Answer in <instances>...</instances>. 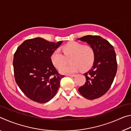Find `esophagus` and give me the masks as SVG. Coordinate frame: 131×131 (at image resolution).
Listing matches in <instances>:
<instances>
[{
    "mask_svg": "<svg viewBox=\"0 0 131 131\" xmlns=\"http://www.w3.org/2000/svg\"><path fill=\"white\" fill-rule=\"evenodd\" d=\"M66 76L69 77H74L76 76V74H67Z\"/></svg>",
    "mask_w": 131,
    "mask_h": 131,
    "instance_id": "obj_1",
    "label": "esophagus"
}]
</instances>
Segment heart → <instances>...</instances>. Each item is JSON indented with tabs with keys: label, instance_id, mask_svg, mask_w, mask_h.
<instances>
[{
	"label": "heart",
	"instance_id": "1",
	"mask_svg": "<svg viewBox=\"0 0 131 131\" xmlns=\"http://www.w3.org/2000/svg\"><path fill=\"white\" fill-rule=\"evenodd\" d=\"M63 54L59 48L51 55L50 59L55 68L59 69L67 61L66 57H71L70 64L63 66L59 71L63 74H70L80 69L86 70L91 67L95 61V51L90 46L84 45L77 41H71L61 47Z\"/></svg>",
	"mask_w": 131,
	"mask_h": 131
}]
</instances>
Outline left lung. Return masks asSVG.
Instances as JSON below:
<instances>
[{"label": "left lung", "instance_id": "obj_1", "mask_svg": "<svg viewBox=\"0 0 131 131\" xmlns=\"http://www.w3.org/2000/svg\"><path fill=\"white\" fill-rule=\"evenodd\" d=\"M78 40L87 42L95 51L94 65L84 74L86 82L79 88L82 96L94 100L105 95L114 81L117 70L116 54L113 46L99 36L87 35Z\"/></svg>", "mask_w": 131, "mask_h": 131}]
</instances>
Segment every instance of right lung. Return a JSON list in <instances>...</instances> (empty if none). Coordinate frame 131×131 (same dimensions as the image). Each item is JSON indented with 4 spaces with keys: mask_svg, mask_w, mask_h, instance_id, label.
<instances>
[{
    "mask_svg": "<svg viewBox=\"0 0 131 131\" xmlns=\"http://www.w3.org/2000/svg\"><path fill=\"white\" fill-rule=\"evenodd\" d=\"M36 37L24 41L14 53L15 80L29 99L44 103L55 96L60 86V74L50 59L52 52L61 45Z\"/></svg>",
    "mask_w": 131,
    "mask_h": 131,
    "instance_id": "obj_1",
    "label": "right lung"
}]
</instances>
